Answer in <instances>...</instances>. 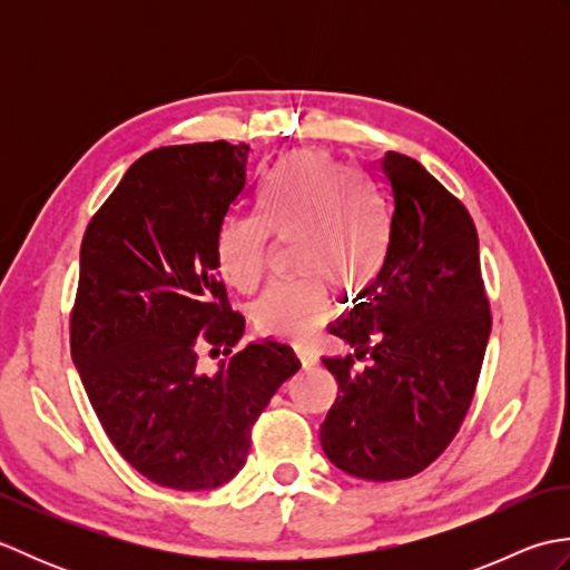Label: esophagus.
Returning a JSON list of instances; mask_svg holds the SVG:
<instances>
[{"label":"esophagus","instance_id":"1","mask_svg":"<svg viewBox=\"0 0 570 570\" xmlns=\"http://www.w3.org/2000/svg\"><path fill=\"white\" fill-rule=\"evenodd\" d=\"M296 355H298V360H301V365H304L306 370L308 367H313L318 362V355L313 353V350H308V347H296Z\"/></svg>","mask_w":570,"mask_h":570}]
</instances>
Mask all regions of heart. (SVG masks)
Segmentation results:
<instances>
[{"label":"heart","instance_id":"obj_1","mask_svg":"<svg viewBox=\"0 0 570 570\" xmlns=\"http://www.w3.org/2000/svg\"><path fill=\"white\" fill-rule=\"evenodd\" d=\"M272 239L296 242L304 274L252 304V323L276 341H306L328 313V283L343 294L374 282L384 262V223L362 180L323 151H296L266 178L257 217H227L215 235V266L229 286L252 292L266 274Z\"/></svg>","mask_w":570,"mask_h":570}]
</instances>
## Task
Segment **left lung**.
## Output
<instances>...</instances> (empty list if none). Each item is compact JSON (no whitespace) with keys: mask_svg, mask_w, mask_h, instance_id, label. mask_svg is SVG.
<instances>
[{"mask_svg":"<svg viewBox=\"0 0 570 570\" xmlns=\"http://www.w3.org/2000/svg\"><path fill=\"white\" fill-rule=\"evenodd\" d=\"M386 252L365 298L331 333L355 355L323 357L341 394L321 426L335 468L386 482L426 470L463 426L492 328L475 223L426 168L386 151ZM355 358H372L354 370Z\"/></svg>","mask_w":570,"mask_h":570,"instance_id":"left-lung-1","label":"left lung"}]
</instances>
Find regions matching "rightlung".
<instances>
[{
  "mask_svg": "<svg viewBox=\"0 0 570 570\" xmlns=\"http://www.w3.org/2000/svg\"><path fill=\"white\" fill-rule=\"evenodd\" d=\"M247 144L161 147L129 166L80 245L70 355L117 453L154 485L220 488L252 426L298 372L294 350H235L245 318L215 266V235L247 196ZM200 344L226 360L197 370Z\"/></svg>",
  "mask_w": 570,
  "mask_h": 570,
  "instance_id": "obj_1",
  "label": "right lung"
}]
</instances>
